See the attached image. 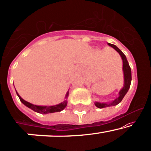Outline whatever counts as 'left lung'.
Segmentation results:
<instances>
[{
    "instance_id": "left-lung-1",
    "label": "left lung",
    "mask_w": 151,
    "mask_h": 151,
    "mask_svg": "<svg viewBox=\"0 0 151 151\" xmlns=\"http://www.w3.org/2000/svg\"><path fill=\"white\" fill-rule=\"evenodd\" d=\"M108 46L110 47L113 48L117 52L119 53L120 56L122 58V72H123V77H124V84L122 88L120 89V92H118V97H115L113 100L110 101V102H94V105L98 108H104V107H111V106H115L118 105L120 102H121L123 97H125V94L128 92L129 89H130V84H131L132 80V74H131V69H130V65H129L128 62L127 60V58L125 57V54L122 53V51L117 48L114 44L107 43Z\"/></svg>"
}]
</instances>
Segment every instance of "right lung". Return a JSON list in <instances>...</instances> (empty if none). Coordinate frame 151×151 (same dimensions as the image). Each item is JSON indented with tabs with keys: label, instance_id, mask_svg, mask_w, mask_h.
<instances>
[{
	"label": "right lung",
	"instance_id": "right-lung-1",
	"mask_svg": "<svg viewBox=\"0 0 151 151\" xmlns=\"http://www.w3.org/2000/svg\"><path fill=\"white\" fill-rule=\"evenodd\" d=\"M69 91H67V94L65 95V100H64L63 102H61V103L58 104V105H50V106H44V105H34V104H31L30 102H27V101L24 100V99L21 98V96L19 95V93L17 92V91L16 90V94H17L18 97H19L21 102L24 104V105H26V107H29V108L31 109L32 110H34V112H38V113L40 114H49V113H53V112H61L67 107V99L69 97Z\"/></svg>",
	"mask_w": 151,
	"mask_h": 151
}]
</instances>
